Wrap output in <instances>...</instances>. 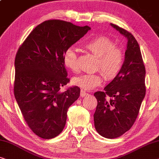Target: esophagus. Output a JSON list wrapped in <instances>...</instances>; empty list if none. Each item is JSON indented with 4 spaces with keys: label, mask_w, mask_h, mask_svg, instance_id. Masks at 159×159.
Here are the masks:
<instances>
[{
    "label": "esophagus",
    "mask_w": 159,
    "mask_h": 159,
    "mask_svg": "<svg viewBox=\"0 0 159 159\" xmlns=\"http://www.w3.org/2000/svg\"><path fill=\"white\" fill-rule=\"evenodd\" d=\"M86 94H88V93L86 92V91H85L84 90H80V97H85Z\"/></svg>",
    "instance_id": "obj_1"
}]
</instances>
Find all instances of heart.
<instances>
[{"label":"heart","mask_w":159,"mask_h":159,"mask_svg":"<svg viewBox=\"0 0 159 159\" xmlns=\"http://www.w3.org/2000/svg\"><path fill=\"white\" fill-rule=\"evenodd\" d=\"M85 48L97 57L95 69L101 71L105 79L111 80L117 76L123 66L124 54L121 49L116 47L112 40L104 36H99L87 42ZM63 63L69 70L74 72L79 70L78 55L73 47L65 51ZM102 81L103 75L100 72L83 74L72 79L73 85L85 90H91L99 86Z\"/></svg>","instance_id":"heart-1"}]
</instances>
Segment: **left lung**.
<instances>
[{"instance_id": "left-lung-1", "label": "left lung", "mask_w": 159, "mask_h": 159, "mask_svg": "<svg viewBox=\"0 0 159 159\" xmlns=\"http://www.w3.org/2000/svg\"><path fill=\"white\" fill-rule=\"evenodd\" d=\"M111 26L127 39L122 70L94 97L97 106L93 115L95 128L106 138L120 137L135 122L146 95V68L137 40L130 32L115 24Z\"/></svg>"}]
</instances>
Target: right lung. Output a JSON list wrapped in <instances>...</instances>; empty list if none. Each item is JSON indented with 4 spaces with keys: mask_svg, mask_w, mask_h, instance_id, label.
<instances>
[{
    "mask_svg": "<svg viewBox=\"0 0 159 159\" xmlns=\"http://www.w3.org/2000/svg\"><path fill=\"white\" fill-rule=\"evenodd\" d=\"M90 30L48 20L36 26L17 51L14 96L28 126L40 138L51 139L61 133L68 108L79 99V87L60 91L70 81L63 55Z\"/></svg>",
    "mask_w": 159,
    "mask_h": 159,
    "instance_id": "add662e5",
    "label": "right lung"
}]
</instances>
